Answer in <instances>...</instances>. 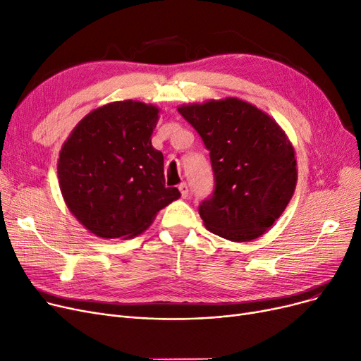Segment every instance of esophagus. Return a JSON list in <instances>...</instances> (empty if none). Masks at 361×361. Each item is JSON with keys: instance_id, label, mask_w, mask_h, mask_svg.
I'll return each mask as SVG.
<instances>
[{"instance_id": "obj_1", "label": "esophagus", "mask_w": 361, "mask_h": 361, "mask_svg": "<svg viewBox=\"0 0 361 361\" xmlns=\"http://www.w3.org/2000/svg\"><path fill=\"white\" fill-rule=\"evenodd\" d=\"M179 191H180V195L183 198H186V197H188V194H190V186L183 182V183L179 185Z\"/></svg>"}]
</instances>
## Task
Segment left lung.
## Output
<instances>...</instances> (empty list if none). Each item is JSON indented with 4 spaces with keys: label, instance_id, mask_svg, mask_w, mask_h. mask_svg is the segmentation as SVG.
Wrapping results in <instances>:
<instances>
[{
    "label": "left lung",
    "instance_id": "8db88e82",
    "mask_svg": "<svg viewBox=\"0 0 361 361\" xmlns=\"http://www.w3.org/2000/svg\"><path fill=\"white\" fill-rule=\"evenodd\" d=\"M210 152L212 195L198 213L210 233L231 241L262 235L296 186L295 151L280 126L240 99L178 108Z\"/></svg>",
    "mask_w": 361,
    "mask_h": 361
}]
</instances>
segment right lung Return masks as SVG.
Here are the masks:
<instances>
[{"label": "right lung", "mask_w": 361, "mask_h": 361, "mask_svg": "<svg viewBox=\"0 0 361 361\" xmlns=\"http://www.w3.org/2000/svg\"><path fill=\"white\" fill-rule=\"evenodd\" d=\"M158 109L133 100L97 108L62 147L57 175L71 213L102 238L145 231L180 192L166 186L164 157L151 136Z\"/></svg>", "instance_id": "add662e5"}]
</instances>
